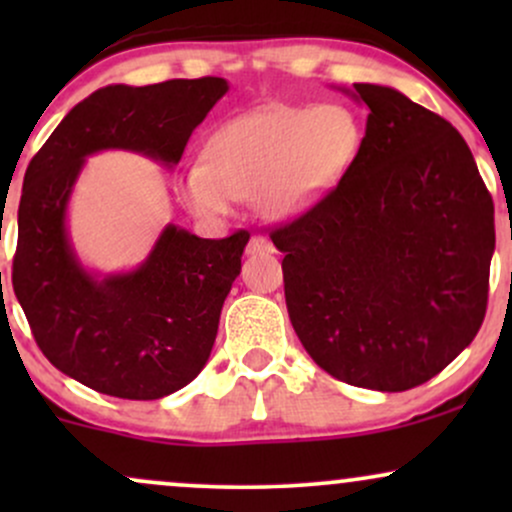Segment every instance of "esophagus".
Masks as SVG:
<instances>
[{
    "mask_svg": "<svg viewBox=\"0 0 512 512\" xmlns=\"http://www.w3.org/2000/svg\"><path fill=\"white\" fill-rule=\"evenodd\" d=\"M269 252H274L272 240L264 238V236H250L248 255H269Z\"/></svg>",
    "mask_w": 512,
    "mask_h": 512,
    "instance_id": "1",
    "label": "esophagus"
}]
</instances>
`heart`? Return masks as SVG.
Instances as JSON below:
<instances>
[{"label": "heart", "mask_w": 512, "mask_h": 512, "mask_svg": "<svg viewBox=\"0 0 512 512\" xmlns=\"http://www.w3.org/2000/svg\"><path fill=\"white\" fill-rule=\"evenodd\" d=\"M361 146L363 125L349 105H264L211 134L202 166L180 175V195L207 221L231 214L236 199H252L267 219L291 221L332 195Z\"/></svg>", "instance_id": "b5f03b06"}]
</instances>
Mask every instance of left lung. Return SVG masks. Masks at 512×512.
Segmentation results:
<instances>
[{"label": "left lung", "instance_id": "left-lung-1", "mask_svg": "<svg viewBox=\"0 0 512 512\" xmlns=\"http://www.w3.org/2000/svg\"><path fill=\"white\" fill-rule=\"evenodd\" d=\"M361 154L325 202L274 228L291 325L342 383L424 385L477 337L496 248L493 199L462 134L390 86Z\"/></svg>", "mask_w": 512, "mask_h": 512}]
</instances>
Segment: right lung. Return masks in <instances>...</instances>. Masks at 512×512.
<instances>
[{
    "mask_svg": "<svg viewBox=\"0 0 512 512\" xmlns=\"http://www.w3.org/2000/svg\"><path fill=\"white\" fill-rule=\"evenodd\" d=\"M226 79L105 86L69 110L23 178L11 284L45 358L103 395L161 399L197 378L250 233L163 228L142 267L96 276L76 260L67 204L86 156L127 149L175 166Z\"/></svg>",
    "mask_w": 512,
    "mask_h": 512,
    "instance_id": "obj_1",
    "label": "right lung"
}]
</instances>
